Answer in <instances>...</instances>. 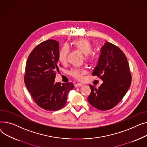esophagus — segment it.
<instances>
[{
	"label": "esophagus",
	"instance_id": "obj_1",
	"mask_svg": "<svg viewBox=\"0 0 147 147\" xmlns=\"http://www.w3.org/2000/svg\"><path fill=\"white\" fill-rule=\"evenodd\" d=\"M82 85H82V84H80V83H77V84H75L74 85L75 87H76V88L79 87H81V86H82Z\"/></svg>",
	"mask_w": 147,
	"mask_h": 147
}]
</instances>
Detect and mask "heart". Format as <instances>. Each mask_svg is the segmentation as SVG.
<instances>
[{"instance_id":"obj_1","label":"heart","mask_w":147,"mask_h":147,"mask_svg":"<svg viewBox=\"0 0 147 147\" xmlns=\"http://www.w3.org/2000/svg\"><path fill=\"white\" fill-rule=\"evenodd\" d=\"M73 47L76 50L80 51L85 56V60L86 61L90 62L91 60V55L92 52V46L90 41L86 39H78L75 40L72 43ZM69 47L65 45L61 49L59 50L58 53V59L60 63L63 64L67 62V55L69 54ZM85 72V70L83 69H73L71 71V75L76 79H81L82 74H84Z\"/></svg>"}]
</instances>
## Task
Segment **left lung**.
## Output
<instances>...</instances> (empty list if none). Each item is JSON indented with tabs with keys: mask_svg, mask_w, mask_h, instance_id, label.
I'll return each instance as SVG.
<instances>
[{
	"mask_svg": "<svg viewBox=\"0 0 147 147\" xmlns=\"http://www.w3.org/2000/svg\"><path fill=\"white\" fill-rule=\"evenodd\" d=\"M92 75L99 76L103 82L98 88L90 85L91 93L87 100L91 106L100 110L115 107L131 84V74L125 55L109 42L101 47L98 64Z\"/></svg>",
	"mask_w": 147,
	"mask_h": 147,
	"instance_id": "1",
	"label": "left lung"
}]
</instances>
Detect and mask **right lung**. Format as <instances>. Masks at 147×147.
<instances>
[{
    "instance_id": "obj_1",
    "label": "right lung",
    "mask_w": 147,
    "mask_h": 147,
    "mask_svg": "<svg viewBox=\"0 0 147 147\" xmlns=\"http://www.w3.org/2000/svg\"><path fill=\"white\" fill-rule=\"evenodd\" d=\"M59 43L55 40L41 42L30 54L25 66V84L33 100L41 108L56 111L63 107L72 82H55L59 71Z\"/></svg>"
}]
</instances>
